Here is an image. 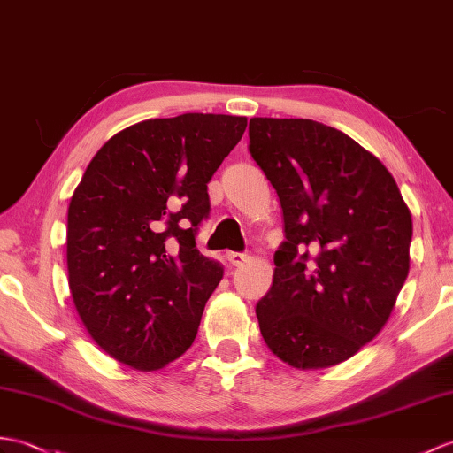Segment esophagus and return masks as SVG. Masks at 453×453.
I'll return each mask as SVG.
<instances>
[{"label":"esophagus","mask_w":453,"mask_h":453,"mask_svg":"<svg viewBox=\"0 0 453 453\" xmlns=\"http://www.w3.org/2000/svg\"><path fill=\"white\" fill-rule=\"evenodd\" d=\"M247 255H243V252H227V260L231 266H241L243 262H247Z\"/></svg>","instance_id":"1"}]
</instances>
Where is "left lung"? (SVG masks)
<instances>
[{
    "label": "left lung",
    "mask_w": 453,
    "mask_h": 453,
    "mask_svg": "<svg viewBox=\"0 0 453 453\" xmlns=\"http://www.w3.org/2000/svg\"><path fill=\"white\" fill-rule=\"evenodd\" d=\"M249 139L286 224L257 304L260 334L293 369H328L390 319L409 274L411 212L384 164L328 125L252 118Z\"/></svg>",
    "instance_id": "1"
}]
</instances>
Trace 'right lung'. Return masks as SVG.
<instances>
[{
  "instance_id": "obj_1",
  "label": "right lung",
  "mask_w": 453,
  "mask_h": 453,
  "mask_svg": "<svg viewBox=\"0 0 453 453\" xmlns=\"http://www.w3.org/2000/svg\"><path fill=\"white\" fill-rule=\"evenodd\" d=\"M247 118L183 113L113 134L67 212L69 289L90 338L134 371H160L193 345L224 278L196 249L208 181Z\"/></svg>"
}]
</instances>
